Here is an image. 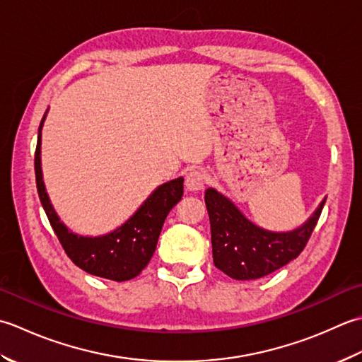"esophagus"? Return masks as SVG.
I'll list each match as a JSON object with an SVG mask.
<instances>
[{
  "mask_svg": "<svg viewBox=\"0 0 362 362\" xmlns=\"http://www.w3.org/2000/svg\"><path fill=\"white\" fill-rule=\"evenodd\" d=\"M206 175L202 170H190L186 175V187L192 192H198L204 187Z\"/></svg>",
  "mask_w": 362,
  "mask_h": 362,
  "instance_id": "esophagus-1",
  "label": "esophagus"
}]
</instances>
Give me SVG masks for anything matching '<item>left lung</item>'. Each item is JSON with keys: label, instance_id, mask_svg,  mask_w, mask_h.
<instances>
[{"label": "left lung", "instance_id": "1", "mask_svg": "<svg viewBox=\"0 0 362 362\" xmlns=\"http://www.w3.org/2000/svg\"><path fill=\"white\" fill-rule=\"evenodd\" d=\"M211 222L214 264L233 279L248 281L274 274L306 247L327 198L292 231H270L248 220L230 198L214 187L204 192Z\"/></svg>", "mask_w": 362, "mask_h": 362}]
</instances>
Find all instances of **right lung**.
I'll list each match as a JSON object with an SVG mask.
<instances>
[{
	"instance_id": "1",
	"label": "right lung",
	"mask_w": 362,
	"mask_h": 362,
	"mask_svg": "<svg viewBox=\"0 0 362 362\" xmlns=\"http://www.w3.org/2000/svg\"><path fill=\"white\" fill-rule=\"evenodd\" d=\"M48 109L39 127L34 158L35 182L40 203L47 212L51 226L62 243L65 253L79 269L95 276L127 281L132 279L148 265L156 250L159 234L168 212L178 204L184 192V178H175L154 189L132 216L115 230L101 235H83L73 233L59 218L51 204L42 173V129Z\"/></svg>"
}]
</instances>
